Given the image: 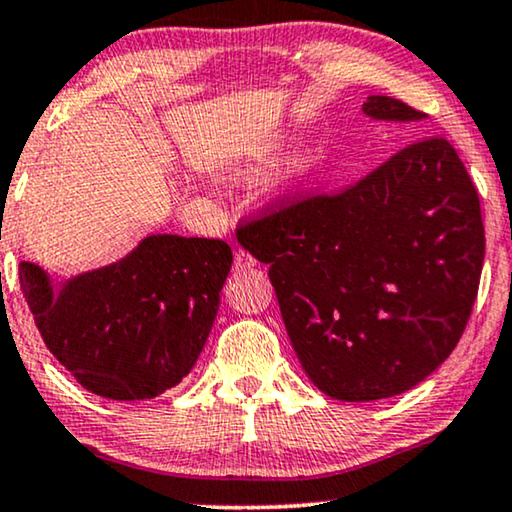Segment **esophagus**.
<instances>
[{"mask_svg":"<svg viewBox=\"0 0 512 512\" xmlns=\"http://www.w3.org/2000/svg\"><path fill=\"white\" fill-rule=\"evenodd\" d=\"M256 265V258L249 254V251H244V249H237L235 251V272H244V270H251Z\"/></svg>","mask_w":512,"mask_h":512,"instance_id":"1","label":"esophagus"}]
</instances>
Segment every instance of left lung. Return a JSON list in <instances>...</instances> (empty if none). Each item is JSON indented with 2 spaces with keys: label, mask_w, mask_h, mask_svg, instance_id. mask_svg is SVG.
I'll return each instance as SVG.
<instances>
[{
  "label": "left lung",
  "mask_w": 512,
  "mask_h": 512,
  "mask_svg": "<svg viewBox=\"0 0 512 512\" xmlns=\"http://www.w3.org/2000/svg\"><path fill=\"white\" fill-rule=\"evenodd\" d=\"M363 114L426 118L387 95ZM237 242L270 265L307 377L347 403L403 394L452 354L485 261L478 191L443 137L415 139L342 193L279 202Z\"/></svg>",
  "instance_id": "left-lung-1"
}]
</instances>
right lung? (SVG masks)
Segmentation results:
<instances>
[{
    "label": "right lung",
    "instance_id": "right-lung-1",
    "mask_svg": "<svg viewBox=\"0 0 512 512\" xmlns=\"http://www.w3.org/2000/svg\"><path fill=\"white\" fill-rule=\"evenodd\" d=\"M230 265L223 240L149 235L121 261L62 284L20 263V289L46 347L83 389L144 401L191 373Z\"/></svg>",
    "mask_w": 512,
    "mask_h": 512
}]
</instances>
